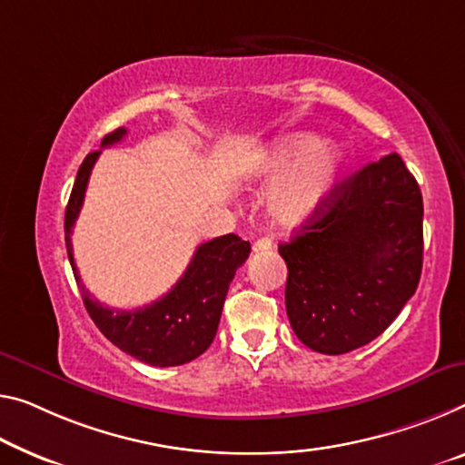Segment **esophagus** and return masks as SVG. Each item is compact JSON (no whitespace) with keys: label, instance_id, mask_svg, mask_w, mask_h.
<instances>
[{"label":"esophagus","instance_id":"34e87169","mask_svg":"<svg viewBox=\"0 0 465 465\" xmlns=\"http://www.w3.org/2000/svg\"><path fill=\"white\" fill-rule=\"evenodd\" d=\"M268 249H272V239H270V237H262V239H257L253 242V252L255 253H263V252H268Z\"/></svg>","mask_w":465,"mask_h":465}]
</instances>
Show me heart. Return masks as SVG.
<instances>
[{
    "label": "heart",
    "mask_w": 465,
    "mask_h": 465,
    "mask_svg": "<svg viewBox=\"0 0 465 465\" xmlns=\"http://www.w3.org/2000/svg\"><path fill=\"white\" fill-rule=\"evenodd\" d=\"M342 153L337 145H318L316 134L284 137L262 163V173L281 181L270 197V212L278 224L303 223L318 210L337 183Z\"/></svg>",
    "instance_id": "heart-1"
}]
</instances>
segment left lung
<instances>
[{"instance_id": "obj_1", "label": "left lung", "mask_w": 465, "mask_h": 465, "mask_svg": "<svg viewBox=\"0 0 465 465\" xmlns=\"http://www.w3.org/2000/svg\"><path fill=\"white\" fill-rule=\"evenodd\" d=\"M422 193L399 153L331 191L289 242L287 316L313 351L341 355L387 331L422 274Z\"/></svg>"}]
</instances>
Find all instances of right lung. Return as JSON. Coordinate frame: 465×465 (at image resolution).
Listing matches in <instances>:
<instances>
[{"mask_svg":"<svg viewBox=\"0 0 465 465\" xmlns=\"http://www.w3.org/2000/svg\"><path fill=\"white\" fill-rule=\"evenodd\" d=\"M126 134V128L105 134L102 147L114 145ZM102 152L89 153L78 168L73 193L66 205L64 232H66L68 260L73 266L83 303L89 316L105 339H110L124 353L137 357L149 366H181L202 355L216 337L223 305L228 287L237 268L245 263L252 252L249 241H242L237 234L212 239L197 247L191 263L184 270L173 289L162 295L158 302L139 310L124 312L105 307L89 295L78 274L73 253V226L83 208L84 191L91 176V170Z\"/></svg>","mask_w":465,"mask_h":465,"instance_id":"right-lung-1","label":"right lung"}]
</instances>
